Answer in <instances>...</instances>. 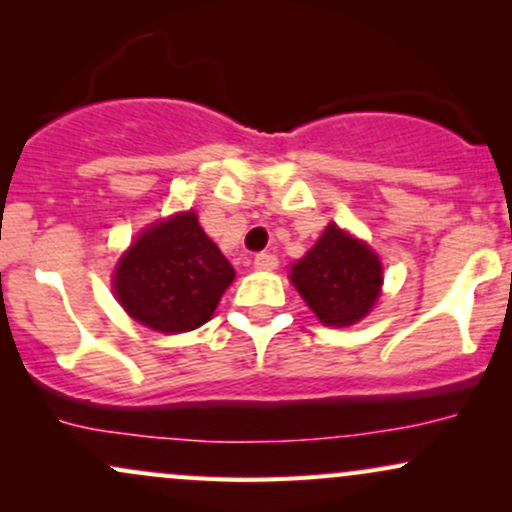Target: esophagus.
<instances>
[{"mask_svg":"<svg viewBox=\"0 0 512 512\" xmlns=\"http://www.w3.org/2000/svg\"><path fill=\"white\" fill-rule=\"evenodd\" d=\"M279 267V257L272 255V252H260L255 257V269H262V272H272V269Z\"/></svg>","mask_w":512,"mask_h":512,"instance_id":"obj_1","label":"esophagus"}]
</instances>
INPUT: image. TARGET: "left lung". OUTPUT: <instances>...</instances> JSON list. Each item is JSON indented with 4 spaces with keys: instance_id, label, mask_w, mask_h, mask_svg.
I'll return each instance as SVG.
<instances>
[{
    "instance_id": "left-lung-1",
    "label": "left lung",
    "mask_w": 512,
    "mask_h": 512,
    "mask_svg": "<svg viewBox=\"0 0 512 512\" xmlns=\"http://www.w3.org/2000/svg\"><path fill=\"white\" fill-rule=\"evenodd\" d=\"M291 281L320 322L346 327L378 301L383 267L366 243L330 223L308 255L293 264Z\"/></svg>"
}]
</instances>
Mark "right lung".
Here are the masks:
<instances>
[{
  "instance_id": "obj_1",
  "label": "right lung",
  "mask_w": 512,
  "mask_h": 512,
  "mask_svg": "<svg viewBox=\"0 0 512 512\" xmlns=\"http://www.w3.org/2000/svg\"><path fill=\"white\" fill-rule=\"evenodd\" d=\"M233 276L195 211H187L134 240L115 269V296L151 330L190 332L209 320Z\"/></svg>"
}]
</instances>
